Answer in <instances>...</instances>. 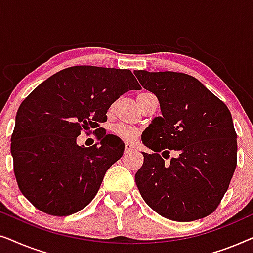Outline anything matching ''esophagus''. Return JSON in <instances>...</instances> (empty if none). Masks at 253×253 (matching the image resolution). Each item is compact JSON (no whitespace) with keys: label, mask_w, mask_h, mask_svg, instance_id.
Segmentation results:
<instances>
[{"label":"esophagus","mask_w":253,"mask_h":253,"mask_svg":"<svg viewBox=\"0 0 253 253\" xmlns=\"http://www.w3.org/2000/svg\"><path fill=\"white\" fill-rule=\"evenodd\" d=\"M124 150H126V152H131L134 150V146L133 144L131 143H126V145H124Z\"/></svg>","instance_id":"esophagus-1"}]
</instances>
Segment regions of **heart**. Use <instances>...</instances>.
Returning a JSON list of instances; mask_svg holds the SVG:
<instances>
[{
  "label": "heart",
  "instance_id": "1",
  "mask_svg": "<svg viewBox=\"0 0 253 253\" xmlns=\"http://www.w3.org/2000/svg\"><path fill=\"white\" fill-rule=\"evenodd\" d=\"M143 94V93H141ZM113 132L116 137H119L120 139L126 140V141H132L136 139V138L139 136V131L136 127L126 126V124H117V126H114Z\"/></svg>",
  "mask_w": 253,
  "mask_h": 253
}]
</instances>
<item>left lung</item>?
<instances>
[{"mask_svg":"<svg viewBox=\"0 0 253 253\" xmlns=\"http://www.w3.org/2000/svg\"><path fill=\"white\" fill-rule=\"evenodd\" d=\"M134 75L158 96L162 114L143 133V143L153 153H143L144 164L134 176L141 197L172 221L210 215L237 166V134L229 109L192 76L145 70ZM170 151L175 158L165 164Z\"/></svg>","mask_w":253,"mask_h":253,"instance_id":"8db88e82","label":"left lung"}]
</instances>
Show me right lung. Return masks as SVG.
I'll list each match as a JSON object with an SVG mask.
<instances>
[{
    "label": "right lung",
    "instance_id": "1",
    "mask_svg": "<svg viewBox=\"0 0 253 253\" xmlns=\"http://www.w3.org/2000/svg\"><path fill=\"white\" fill-rule=\"evenodd\" d=\"M140 88L127 69L76 65L30 93L17 112L11 154L20 192L36 209L67 216L91 203L124 152L100 123L121 95ZM92 129L100 145L78 147L80 132Z\"/></svg>",
    "mask_w": 253,
    "mask_h": 253
}]
</instances>
